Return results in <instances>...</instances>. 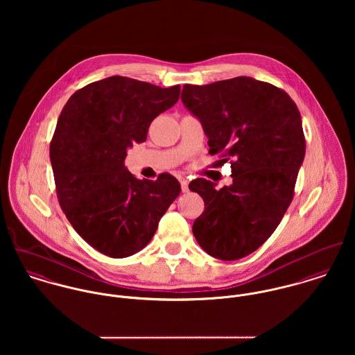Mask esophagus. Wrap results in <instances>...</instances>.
<instances>
[{"instance_id":"1","label":"esophagus","mask_w":355,"mask_h":355,"mask_svg":"<svg viewBox=\"0 0 355 355\" xmlns=\"http://www.w3.org/2000/svg\"><path fill=\"white\" fill-rule=\"evenodd\" d=\"M180 186H182V191H183V193H187V191H189V180H187V179L180 178Z\"/></svg>"}]
</instances>
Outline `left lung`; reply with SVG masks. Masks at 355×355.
Segmentation results:
<instances>
[{
	"label": "left lung",
	"instance_id": "left-lung-1",
	"mask_svg": "<svg viewBox=\"0 0 355 355\" xmlns=\"http://www.w3.org/2000/svg\"><path fill=\"white\" fill-rule=\"evenodd\" d=\"M182 101L201 120L209 153L232 169V184L218 191L202 178L189 184L205 202L193 234L209 255L241 259L268 241L294 198L306 150L301 113L284 90L248 76L184 85Z\"/></svg>",
	"mask_w": 355,
	"mask_h": 355
}]
</instances>
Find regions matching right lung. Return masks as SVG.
<instances>
[{
  "label": "right lung",
  "instance_id": "1",
  "mask_svg": "<svg viewBox=\"0 0 355 355\" xmlns=\"http://www.w3.org/2000/svg\"><path fill=\"white\" fill-rule=\"evenodd\" d=\"M179 94V85L110 76L75 92L60 113L51 142L58 203L73 230L110 258L142 250L180 194L171 173L141 180L124 166L127 149L146 141L153 120Z\"/></svg>",
  "mask_w": 355,
  "mask_h": 355
}]
</instances>
